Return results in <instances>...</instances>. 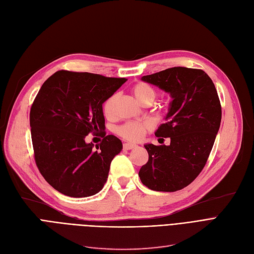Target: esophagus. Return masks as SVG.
I'll list each match as a JSON object with an SVG mask.
<instances>
[{"mask_svg":"<svg viewBox=\"0 0 254 254\" xmlns=\"http://www.w3.org/2000/svg\"><path fill=\"white\" fill-rule=\"evenodd\" d=\"M138 145L134 144V143H125L124 144V149H126V151H128V149H133L135 147H137Z\"/></svg>","mask_w":254,"mask_h":254,"instance_id":"34e87169","label":"esophagus"}]
</instances>
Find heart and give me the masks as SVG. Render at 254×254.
Returning a JSON list of instances; mask_svg holds the SVG:
<instances>
[{"mask_svg": "<svg viewBox=\"0 0 254 254\" xmlns=\"http://www.w3.org/2000/svg\"><path fill=\"white\" fill-rule=\"evenodd\" d=\"M130 92L136 98V100L141 105H149L156 98L155 90L145 82H137L130 88ZM117 99L116 94H113L102 105L103 114L107 117L113 115L115 101ZM152 129V125L148 121H128L116 128L117 134L129 141H139L144 135Z\"/></svg>", "mask_w": 254, "mask_h": 254, "instance_id": "1", "label": "heart"}]
</instances>
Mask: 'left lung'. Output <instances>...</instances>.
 Returning a JSON list of instances; mask_svg holds the SVG:
<instances>
[{"instance_id":"obj_1","label":"left lung","mask_w":254,"mask_h":254,"mask_svg":"<svg viewBox=\"0 0 254 254\" xmlns=\"http://www.w3.org/2000/svg\"><path fill=\"white\" fill-rule=\"evenodd\" d=\"M143 81L170 93L165 124L157 137L171 138L170 145L145 144L148 161L139 171L142 184L156 191H177L202 172L219 132L222 108L217 89L203 70L174 67Z\"/></svg>"}]
</instances>
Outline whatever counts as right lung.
<instances>
[{
    "mask_svg": "<svg viewBox=\"0 0 254 254\" xmlns=\"http://www.w3.org/2000/svg\"><path fill=\"white\" fill-rule=\"evenodd\" d=\"M126 81L61 70L43 83L30 110L31 139L36 166L54 190L72 198L102 190L122 149L120 139L103 132L102 103ZM98 131L104 139L94 150L84 139Z\"/></svg>",
    "mask_w": 254,
    "mask_h": 254,
    "instance_id": "obj_1",
    "label": "right lung"
}]
</instances>
